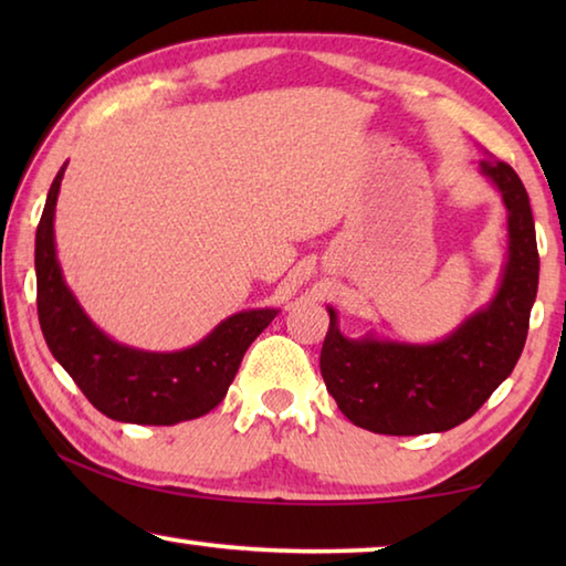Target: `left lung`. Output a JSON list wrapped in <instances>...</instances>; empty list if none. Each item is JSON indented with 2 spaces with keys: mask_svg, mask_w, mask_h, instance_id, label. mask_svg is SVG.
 <instances>
[{
  "mask_svg": "<svg viewBox=\"0 0 566 566\" xmlns=\"http://www.w3.org/2000/svg\"><path fill=\"white\" fill-rule=\"evenodd\" d=\"M479 169L500 189L510 232L500 286L482 310L444 339L409 344L375 334L347 339L327 306L319 369L352 424L395 437L447 432L472 417L520 359L539 284L534 217L522 179L506 161L486 157Z\"/></svg>",
  "mask_w": 566,
  "mask_h": 566,
  "instance_id": "obj_1",
  "label": "left lung"
}]
</instances>
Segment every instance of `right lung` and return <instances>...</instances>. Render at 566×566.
I'll return each mask as SVG.
<instances>
[{
  "label": "right lung",
  "mask_w": 566,
  "mask_h": 566,
  "mask_svg": "<svg viewBox=\"0 0 566 566\" xmlns=\"http://www.w3.org/2000/svg\"><path fill=\"white\" fill-rule=\"evenodd\" d=\"M64 169L46 195L34 242L36 312L52 357L109 419L171 427L207 415L224 399L249 344L280 310L237 312L179 352H145L114 342L76 302L56 260L54 209Z\"/></svg>",
  "instance_id": "1"
}]
</instances>
